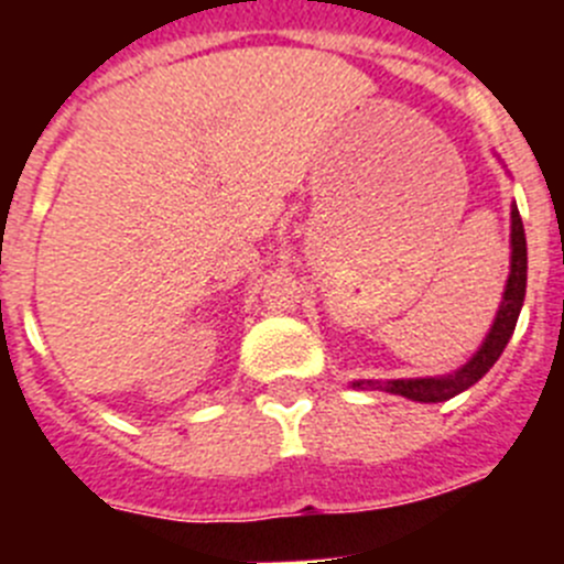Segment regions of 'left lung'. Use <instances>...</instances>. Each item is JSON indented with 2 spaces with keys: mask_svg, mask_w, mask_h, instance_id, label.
<instances>
[{
  "mask_svg": "<svg viewBox=\"0 0 564 564\" xmlns=\"http://www.w3.org/2000/svg\"><path fill=\"white\" fill-rule=\"evenodd\" d=\"M525 279H528L525 228H522V217L514 206L511 208V273H508V285H506V293H502V302H500V311H497L495 325H491V330H488L486 341H482L480 350L475 352V358H471L468 364H463L457 372L443 378L356 381L352 387H358V390H383V392H392V395H403V398H410V401H421V403L449 401V398L460 395L463 390H468L471 383L480 381V378L495 367V361L502 356V350H506L508 338L514 336L517 318H520V311H522V299H525Z\"/></svg>",
  "mask_w": 564,
  "mask_h": 564,
  "instance_id": "left-lung-1",
  "label": "left lung"
}]
</instances>
